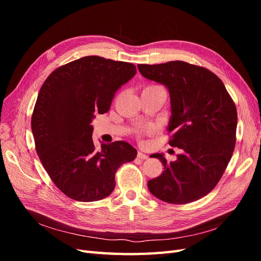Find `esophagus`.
Here are the masks:
<instances>
[{"label":"esophagus","mask_w":261,"mask_h":261,"mask_svg":"<svg viewBox=\"0 0 261 261\" xmlns=\"http://www.w3.org/2000/svg\"><path fill=\"white\" fill-rule=\"evenodd\" d=\"M137 158H139V159H141V160H147V159H148V155H147V154H145V153H143V152L138 151V153H137Z\"/></svg>","instance_id":"esophagus-1"}]
</instances>
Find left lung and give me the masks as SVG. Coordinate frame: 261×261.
<instances>
[{"label":"left lung","mask_w":261,"mask_h":261,"mask_svg":"<svg viewBox=\"0 0 261 261\" xmlns=\"http://www.w3.org/2000/svg\"><path fill=\"white\" fill-rule=\"evenodd\" d=\"M137 67L147 80L169 90V144L181 151L171 162L163 153L150 155L162 162L164 171L148 181L149 191L169 203L198 200L215 188L231 160L238 125L234 102L222 81L207 68L183 61Z\"/></svg>","instance_id":"obj_1"}]
</instances>
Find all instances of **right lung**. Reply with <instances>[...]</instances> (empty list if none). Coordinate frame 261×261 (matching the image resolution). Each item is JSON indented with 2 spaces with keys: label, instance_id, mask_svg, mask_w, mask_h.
Here are the masks:
<instances>
[{
  "label": "right lung",
  "instance_id": "add662e5",
  "mask_svg": "<svg viewBox=\"0 0 261 261\" xmlns=\"http://www.w3.org/2000/svg\"><path fill=\"white\" fill-rule=\"evenodd\" d=\"M136 74L127 62L85 57L57 68L39 91L31 117L36 151L62 193L77 201L113 192L115 173L137 150L126 141L93 145L91 122L109 111L116 91Z\"/></svg>",
  "mask_w": 261,
  "mask_h": 261
}]
</instances>
